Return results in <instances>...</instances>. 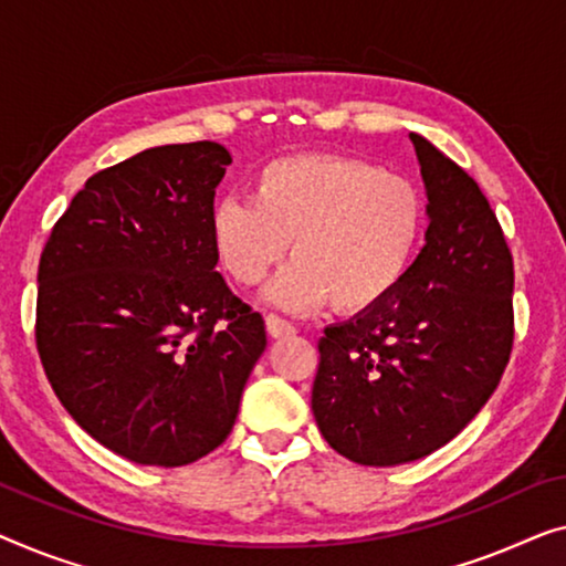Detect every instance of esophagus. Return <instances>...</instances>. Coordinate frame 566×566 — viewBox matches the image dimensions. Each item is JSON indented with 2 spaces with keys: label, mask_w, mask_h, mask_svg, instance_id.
Listing matches in <instances>:
<instances>
[{
  "label": "esophagus",
  "mask_w": 566,
  "mask_h": 566,
  "mask_svg": "<svg viewBox=\"0 0 566 566\" xmlns=\"http://www.w3.org/2000/svg\"><path fill=\"white\" fill-rule=\"evenodd\" d=\"M266 333L272 337H290L294 335V325L286 323L280 315H266Z\"/></svg>",
  "instance_id": "1"
}]
</instances>
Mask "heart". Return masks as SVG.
Wrapping results in <instances>:
<instances>
[{
	"mask_svg": "<svg viewBox=\"0 0 566 566\" xmlns=\"http://www.w3.org/2000/svg\"><path fill=\"white\" fill-rule=\"evenodd\" d=\"M427 206L407 177L345 155H294L266 163L251 200L210 210V241L235 284L254 286L292 251L266 302L310 312L333 300L358 315L384 305L411 272Z\"/></svg>",
	"mask_w": 566,
	"mask_h": 566,
	"instance_id": "heart-1",
	"label": "heart"
}]
</instances>
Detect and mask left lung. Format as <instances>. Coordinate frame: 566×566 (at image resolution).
Listing matches in <instances>:
<instances>
[{
	"label": "left lung",
	"mask_w": 566,
	"mask_h": 566,
	"mask_svg": "<svg viewBox=\"0 0 566 566\" xmlns=\"http://www.w3.org/2000/svg\"><path fill=\"white\" fill-rule=\"evenodd\" d=\"M427 190L424 247L384 305L325 327L312 415L343 458L391 468L470 424L513 345V259L472 177L411 132Z\"/></svg>",
	"instance_id": "1"
}]
</instances>
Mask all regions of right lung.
I'll list each match as a JSON object with an SVG mask.
<instances>
[{"label": "right lung", "instance_id": "right-lung-1", "mask_svg": "<svg viewBox=\"0 0 566 566\" xmlns=\"http://www.w3.org/2000/svg\"><path fill=\"white\" fill-rule=\"evenodd\" d=\"M216 142L139 151L88 177L38 269V353L67 415L137 465L180 468L231 434L264 319L216 272Z\"/></svg>", "mask_w": 566, "mask_h": 566}]
</instances>
